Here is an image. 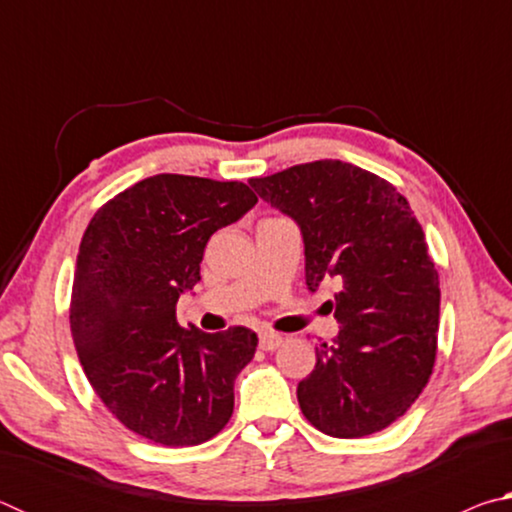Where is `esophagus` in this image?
<instances>
[{"mask_svg":"<svg viewBox=\"0 0 512 512\" xmlns=\"http://www.w3.org/2000/svg\"><path fill=\"white\" fill-rule=\"evenodd\" d=\"M282 345V336L280 334H273V332H262L259 334V348L271 352L277 350Z\"/></svg>","mask_w":512,"mask_h":512,"instance_id":"1","label":"esophagus"}]
</instances>
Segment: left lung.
I'll return each mask as SVG.
<instances>
[{"instance_id":"1","label":"left lung","mask_w":512,"mask_h":512,"mask_svg":"<svg viewBox=\"0 0 512 512\" xmlns=\"http://www.w3.org/2000/svg\"><path fill=\"white\" fill-rule=\"evenodd\" d=\"M250 187L298 225L305 282L334 293L339 334L316 348L298 402L318 431L363 438L402 418L436 361L438 273L422 225L397 189L354 164H298Z\"/></svg>"}]
</instances>
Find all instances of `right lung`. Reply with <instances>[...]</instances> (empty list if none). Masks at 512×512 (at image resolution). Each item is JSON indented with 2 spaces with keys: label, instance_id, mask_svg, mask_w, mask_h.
<instances>
[{
  "label": "right lung",
  "instance_id": "1",
  "mask_svg": "<svg viewBox=\"0 0 512 512\" xmlns=\"http://www.w3.org/2000/svg\"><path fill=\"white\" fill-rule=\"evenodd\" d=\"M244 183L160 173L94 214L76 257L69 325L85 377L115 418L167 447L228 424L257 334L180 327L178 298L201 282L207 241L253 210Z\"/></svg>",
  "mask_w": 512,
  "mask_h": 512
}]
</instances>
